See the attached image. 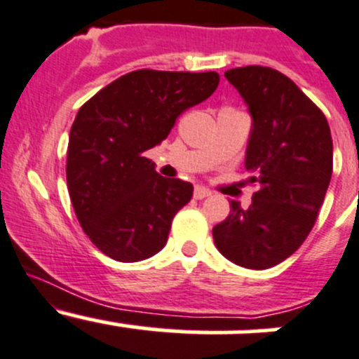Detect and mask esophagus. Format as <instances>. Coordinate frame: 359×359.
Wrapping results in <instances>:
<instances>
[{
    "mask_svg": "<svg viewBox=\"0 0 359 359\" xmlns=\"http://www.w3.org/2000/svg\"><path fill=\"white\" fill-rule=\"evenodd\" d=\"M209 195H211V191H209L208 188H204V187H195V190H194V197H195V198H198V201H201V198L209 197Z\"/></svg>",
    "mask_w": 359,
    "mask_h": 359,
    "instance_id": "esophagus-1",
    "label": "esophagus"
}]
</instances>
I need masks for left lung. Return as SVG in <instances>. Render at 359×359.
<instances>
[{
  "label": "left lung",
  "mask_w": 359,
  "mask_h": 359,
  "mask_svg": "<svg viewBox=\"0 0 359 359\" xmlns=\"http://www.w3.org/2000/svg\"><path fill=\"white\" fill-rule=\"evenodd\" d=\"M253 116L246 169L258 187L250 208L232 201L212 229L219 253L246 269L274 267L307 239L333 171V141L321 109L278 69L225 71Z\"/></svg>",
  "instance_id": "obj_1"
}]
</instances>
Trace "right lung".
I'll return each instance as SVG.
<instances>
[{"label": "right lung", "instance_id": "right-lung-1", "mask_svg": "<svg viewBox=\"0 0 359 359\" xmlns=\"http://www.w3.org/2000/svg\"><path fill=\"white\" fill-rule=\"evenodd\" d=\"M218 83L215 71L137 69L78 109L67 144V190L81 229L106 257L129 264L165 246L194 187L158 175L144 151L162 143L181 113L205 101Z\"/></svg>", "mask_w": 359, "mask_h": 359}]
</instances>
